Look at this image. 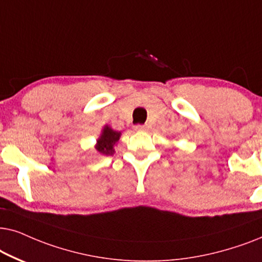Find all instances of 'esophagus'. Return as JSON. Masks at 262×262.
<instances>
[{"instance_id":"34e87169","label":"esophagus","mask_w":262,"mask_h":262,"mask_svg":"<svg viewBox=\"0 0 262 262\" xmlns=\"http://www.w3.org/2000/svg\"><path fill=\"white\" fill-rule=\"evenodd\" d=\"M134 129L137 132H142V130H146L147 127H146V125H144V124H137V125H134Z\"/></svg>"}]
</instances>
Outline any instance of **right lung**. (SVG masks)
<instances>
[{"label":"right lung","mask_w":262,"mask_h":262,"mask_svg":"<svg viewBox=\"0 0 262 262\" xmlns=\"http://www.w3.org/2000/svg\"><path fill=\"white\" fill-rule=\"evenodd\" d=\"M121 133L116 130H113L110 127H106L103 129L102 137L98 139V144L96 146V149L102 155H113L115 152L114 145L116 144L120 139Z\"/></svg>","instance_id":"right-lung-1"}]
</instances>
